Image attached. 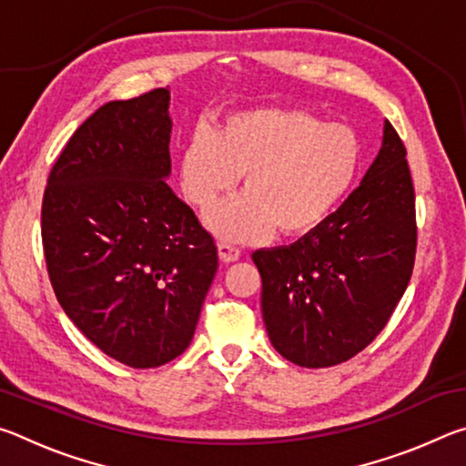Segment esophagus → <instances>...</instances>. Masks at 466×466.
I'll return each instance as SVG.
<instances>
[{"label": "esophagus", "instance_id": "1", "mask_svg": "<svg viewBox=\"0 0 466 466\" xmlns=\"http://www.w3.org/2000/svg\"><path fill=\"white\" fill-rule=\"evenodd\" d=\"M218 255L222 263H234L240 258V248L232 242H218Z\"/></svg>", "mask_w": 466, "mask_h": 466}]
</instances>
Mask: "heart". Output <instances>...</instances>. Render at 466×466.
<instances>
[{
	"label": "heart",
	"instance_id": "1",
	"mask_svg": "<svg viewBox=\"0 0 466 466\" xmlns=\"http://www.w3.org/2000/svg\"><path fill=\"white\" fill-rule=\"evenodd\" d=\"M361 167L356 131L299 108H248L226 116L219 131L195 129L180 152L178 178L201 211L234 191L208 224L228 240H257L278 226L283 236L319 228L351 191Z\"/></svg>",
	"mask_w": 466,
	"mask_h": 466
}]
</instances>
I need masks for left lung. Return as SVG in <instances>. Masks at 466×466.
Instances as JSON below:
<instances>
[{"instance_id": "8db88e82", "label": "left lung", "mask_w": 466, "mask_h": 466, "mask_svg": "<svg viewBox=\"0 0 466 466\" xmlns=\"http://www.w3.org/2000/svg\"><path fill=\"white\" fill-rule=\"evenodd\" d=\"M415 248L407 149L386 121L374 164L335 214L289 247L252 252L275 350L302 368H329L358 356L403 298Z\"/></svg>"}]
</instances>
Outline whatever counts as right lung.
Masks as SVG:
<instances>
[{"mask_svg": "<svg viewBox=\"0 0 466 466\" xmlns=\"http://www.w3.org/2000/svg\"><path fill=\"white\" fill-rule=\"evenodd\" d=\"M170 92L113 100L53 164L43 195L46 271L61 309L131 368H157L191 343L218 248L172 193Z\"/></svg>", "mask_w": 466, "mask_h": 466, "instance_id": "obj_1", "label": "right lung"}]
</instances>
